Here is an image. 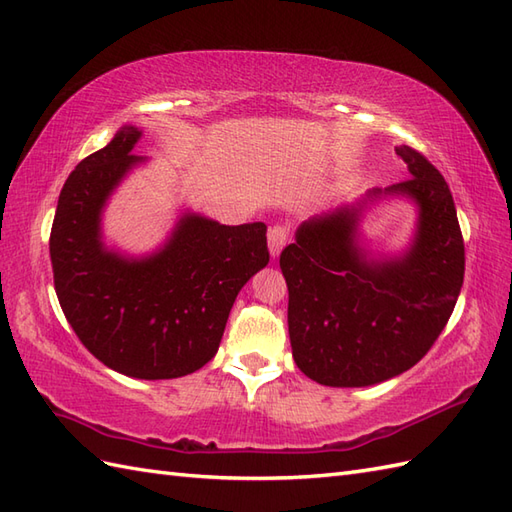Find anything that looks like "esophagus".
<instances>
[{
	"label": "esophagus",
	"instance_id": "34e87169",
	"mask_svg": "<svg viewBox=\"0 0 512 512\" xmlns=\"http://www.w3.org/2000/svg\"><path fill=\"white\" fill-rule=\"evenodd\" d=\"M290 242V227L287 225H274L268 231V248L272 257H279L283 246Z\"/></svg>",
	"mask_w": 512,
	"mask_h": 512
}]
</instances>
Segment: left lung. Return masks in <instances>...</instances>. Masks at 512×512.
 I'll list each match as a JSON object with an SVG mask.
<instances>
[{"label":"left lung","mask_w":512,"mask_h":512,"mask_svg":"<svg viewBox=\"0 0 512 512\" xmlns=\"http://www.w3.org/2000/svg\"><path fill=\"white\" fill-rule=\"evenodd\" d=\"M396 151L411 177L372 196L406 194L419 205L409 253L368 261L355 244L357 212L339 209L305 222L279 259L294 361L320 385L365 387L413 368L461 294L465 244L448 183L419 151Z\"/></svg>","instance_id":"left-lung-1"}]
</instances>
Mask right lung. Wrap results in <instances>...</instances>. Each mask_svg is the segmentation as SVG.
I'll return each instance as SVG.
<instances>
[{
  "instance_id": "1",
  "label": "right lung",
  "mask_w": 512,
  "mask_h": 512,
  "mask_svg": "<svg viewBox=\"0 0 512 512\" xmlns=\"http://www.w3.org/2000/svg\"><path fill=\"white\" fill-rule=\"evenodd\" d=\"M123 127L75 166L49 235L54 287L71 329L93 357L125 376L160 381L192 374L216 355L235 296L270 261L266 225L227 227L181 218L164 251L127 261L103 251L99 216L142 157Z\"/></svg>"
}]
</instances>
